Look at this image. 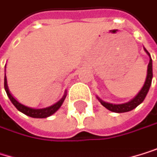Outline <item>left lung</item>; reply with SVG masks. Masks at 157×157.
I'll return each instance as SVG.
<instances>
[{
	"label": "left lung",
	"instance_id": "left-lung-1",
	"mask_svg": "<svg viewBox=\"0 0 157 157\" xmlns=\"http://www.w3.org/2000/svg\"><path fill=\"white\" fill-rule=\"evenodd\" d=\"M144 51L146 52V54L149 56V64H148V68H147V75H146V79H145L144 85L141 87V89L140 90V92L132 98L129 101L125 102V103H121V104H114V103H110V102H106L104 100H102L101 98H99L97 96V98L98 99V101L101 103V105H103L106 109H108L111 112L113 113H127L129 111H132L133 109H135L137 106H139L146 97L151 84H152V79H153V61H152V58L151 55L149 54V52L144 48Z\"/></svg>",
	"mask_w": 157,
	"mask_h": 157
}]
</instances>
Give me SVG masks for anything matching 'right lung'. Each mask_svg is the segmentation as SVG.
I'll list each match as a JSON object with an SVG mask.
<instances>
[{
	"label": "right lung",
	"instance_id": "right-lung-1",
	"mask_svg": "<svg viewBox=\"0 0 157 157\" xmlns=\"http://www.w3.org/2000/svg\"><path fill=\"white\" fill-rule=\"evenodd\" d=\"M4 89L6 91V94L8 96V98H10L11 102H12L15 107L21 113H23L24 114L28 115V116H30V117H33V118H46L52 114H54L56 112H57L60 107L61 105L63 104L64 100L66 98V96H67V91H65L63 97L59 100L58 102H56L55 104L49 106V107H46V108H42V109H35V108H30V107H28L22 103H20L18 100L13 97V95L10 93L9 91V88H8V86H7V78H6V75L4 76Z\"/></svg>",
	"mask_w": 157,
	"mask_h": 157
}]
</instances>
